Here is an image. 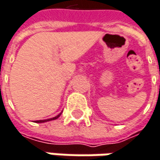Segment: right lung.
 <instances>
[{"instance_id": "obj_1", "label": "right lung", "mask_w": 160, "mask_h": 160, "mask_svg": "<svg viewBox=\"0 0 160 160\" xmlns=\"http://www.w3.org/2000/svg\"><path fill=\"white\" fill-rule=\"evenodd\" d=\"M61 114L62 113H60L58 116H56V117H54V118H49V119H44V120H36L35 121V123H43V122H47V121H51V120H54V119H57L60 116H61Z\"/></svg>"}]
</instances>
